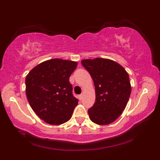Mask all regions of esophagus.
Listing matches in <instances>:
<instances>
[{"instance_id":"esophagus-1","label":"esophagus","mask_w":160,"mask_h":160,"mask_svg":"<svg viewBox=\"0 0 160 160\" xmlns=\"http://www.w3.org/2000/svg\"><path fill=\"white\" fill-rule=\"evenodd\" d=\"M78 100H82V95H78Z\"/></svg>"}]
</instances>
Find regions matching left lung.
<instances>
[{
  "label": "left lung",
  "mask_w": 160,
  "mask_h": 160,
  "mask_svg": "<svg viewBox=\"0 0 160 160\" xmlns=\"http://www.w3.org/2000/svg\"><path fill=\"white\" fill-rule=\"evenodd\" d=\"M92 78L95 102L88 110L91 121L100 125L112 123L124 110L131 93L128 73L117 62L108 59L82 60Z\"/></svg>",
  "instance_id": "obj_1"
}]
</instances>
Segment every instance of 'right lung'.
<instances>
[{
	"label": "right lung",
	"mask_w": 160,
	"mask_h": 160,
	"mask_svg": "<svg viewBox=\"0 0 160 160\" xmlns=\"http://www.w3.org/2000/svg\"><path fill=\"white\" fill-rule=\"evenodd\" d=\"M76 67V62L52 59L40 63L26 76L30 106L47 123L58 125L71 119L78 100L72 92L69 78Z\"/></svg>",
	"instance_id": "obj_1"
}]
</instances>
